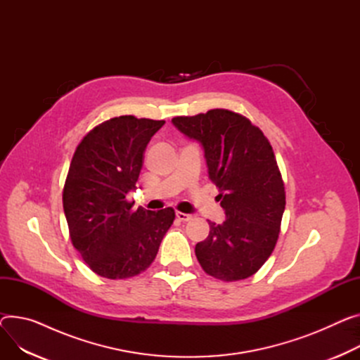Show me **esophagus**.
Here are the masks:
<instances>
[{
    "label": "esophagus",
    "mask_w": 360,
    "mask_h": 360,
    "mask_svg": "<svg viewBox=\"0 0 360 360\" xmlns=\"http://www.w3.org/2000/svg\"><path fill=\"white\" fill-rule=\"evenodd\" d=\"M176 217L180 220V222H187V220L191 219V214H187L183 212H176Z\"/></svg>",
    "instance_id": "obj_1"
}]
</instances>
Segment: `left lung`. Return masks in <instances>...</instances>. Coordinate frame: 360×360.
I'll return each instance as SVG.
<instances>
[{"instance_id":"left-lung-1","label":"left lung","mask_w":360,"mask_h":360,"mask_svg":"<svg viewBox=\"0 0 360 360\" xmlns=\"http://www.w3.org/2000/svg\"><path fill=\"white\" fill-rule=\"evenodd\" d=\"M173 125L205 150L209 179L226 219L209 220L207 238L196 245L206 274L222 281L254 275L272 254L285 209L284 181L262 131L228 109L176 117Z\"/></svg>"}]
</instances>
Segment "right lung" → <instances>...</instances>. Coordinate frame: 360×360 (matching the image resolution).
I'll return each mask as SVG.
<instances>
[{
    "label": "right lung",
    "instance_id": "add662e5",
    "mask_svg": "<svg viewBox=\"0 0 360 360\" xmlns=\"http://www.w3.org/2000/svg\"><path fill=\"white\" fill-rule=\"evenodd\" d=\"M165 124L122 115L108 120L77 146L63 188V209L73 246L89 268L109 280L146 271L176 217L127 202L140 176L151 136Z\"/></svg>",
    "mask_w": 360,
    "mask_h": 360
}]
</instances>
